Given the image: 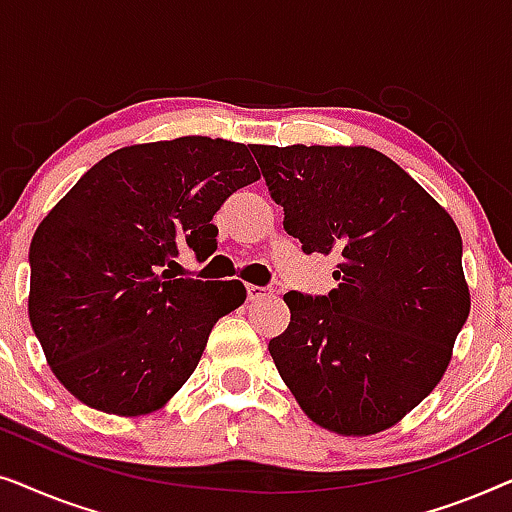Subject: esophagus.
Listing matches in <instances>:
<instances>
[{
    "mask_svg": "<svg viewBox=\"0 0 512 512\" xmlns=\"http://www.w3.org/2000/svg\"><path fill=\"white\" fill-rule=\"evenodd\" d=\"M263 296H268V291H265L263 286L247 284V298H249V300H261Z\"/></svg>",
    "mask_w": 512,
    "mask_h": 512,
    "instance_id": "1",
    "label": "esophagus"
}]
</instances>
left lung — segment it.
Here are the masks:
<instances>
[{
	"mask_svg": "<svg viewBox=\"0 0 512 512\" xmlns=\"http://www.w3.org/2000/svg\"><path fill=\"white\" fill-rule=\"evenodd\" d=\"M284 230L340 258L328 296L284 293L289 328L270 356L307 417L368 436L443 377L471 310L461 235L394 160L366 146H251Z\"/></svg>",
	"mask_w": 512,
	"mask_h": 512,
	"instance_id": "1",
	"label": "left lung"
}]
</instances>
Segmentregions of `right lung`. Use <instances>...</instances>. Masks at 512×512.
<instances>
[{
	"instance_id": "obj_1",
	"label": "right lung",
	"mask_w": 512,
	"mask_h": 512,
	"mask_svg": "<svg viewBox=\"0 0 512 512\" xmlns=\"http://www.w3.org/2000/svg\"><path fill=\"white\" fill-rule=\"evenodd\" d=\"M251 146L212 137L125 146L90 167L30 244V321L48 366L81 403L111 415L163 405L198 366L244 284L172 270L216 251L212 216L254 184Z\"/></svg>"
}]
</instances>
